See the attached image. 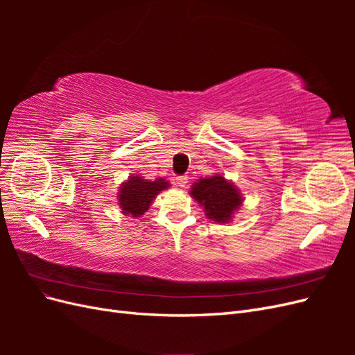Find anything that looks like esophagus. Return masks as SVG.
I'll return each instance as SVG.
<instances>
[{"label": "esophagus", "instance_id": "1", "mask_svg": "<svg viewBox=\"0 0 355 355\" xmlns=\"http://www.w3.org/2000/svg\"><path fill=\"white\" fill-rule=\"evenodd\" d=\"M175 180H176V185H178V187L184 188V187H187V184H188V176H178Z\"/></svg>", "mask_w": 355, "mask_h": 355}]
</instances>
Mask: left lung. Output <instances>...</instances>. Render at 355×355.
I'll list each match as a JSON object with an SVG mask.
<instances>
[{
	"label": "left lung",
	"instance_id": "1",
	"mask_svg": "<svg viewBox=\"0 0 355 355\" xmlns=\"http://www.w3.org/2000/svg\"><path fill=\"white\" fill-rule=\"evenodd\" d=\"M191 196L204 209L209 219L219 223L230 222L243 202L239 189L219 175L196 182L191 188Z\"/></svg>",
	"mask_w": 355,
	"mask_h": 355
}]
</instances>
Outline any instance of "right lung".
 <instances>
[{"label":"right lung","instance_id":"right-lung-1","mask_svg":"<svg viewBox=\"0 0 355 355\" xmlns=\"http://www.w3.org/2000/svg\"><path fill=\"white\" fill-rule=\"evenodd\" d=\"M168 187V182L161 178L151 182L141 176H130L121 185L120 194H118L120 202L118 204H120L124 214H132L133 218H139L149 209L158 192L167 189Z\"/></svg>","mask_w":355,"mask_h":355}]
</instances>
